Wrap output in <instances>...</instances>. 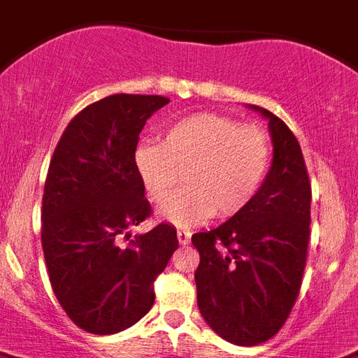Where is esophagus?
<instances>
[{"label":"esophagus","mask_w":358,"mask_h":358,"mask_svg":"<svg viewBox=\"0 0 358 358\" xmlns=\"http://www.w3.org/2000/svg\"><path fill=\"white\" fill-rule=\"evenodd\" d=\"M190 236H192L190 230H185V229L177 230V241H179L181 245L190 243Z\"/></svg>","instance_id":"34e87169"}]
</instances>
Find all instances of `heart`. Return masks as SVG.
<instances>
[{"mask_svg": "<svg viewBox=\"0 0 358 358\" xmlns=\"http://www.w3.org/2000/svg\"><path fill=\"white\" fill-rule=\"evenodd\" d=\"M273 161V143L264 128L241 126L217 113H196L168 124L161 144H138L135 170L146 196L164 205L181 182L179 194L162 208L164 220L190 227L212 215L234 217L254 201Z\"/></svg>", "mask_w": 358, "mask_h": 358, "instance_id": "b5f03b06", "label": "heart"}]
</instances>
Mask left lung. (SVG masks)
Returning a JSON list of instances; mask_svg holds the SVG:
<instances>
[{"label": "left lung", "mask_w": 358, "mask_h": 358, "mask_svg": "<svg viewBox=\"0 0 358 358\" xmlns=\"http://www.w3.org/2000/svg\"><path fill=\"white\" fill-rule=\"evenodd\" d=\"M273 135V166L254 201L217 229L197 232L201 317L221 338L256 345L282 329L302 287L311 182L294 133L258 106Z\"/></svg>", "instance_id": "1"}]
</instances>
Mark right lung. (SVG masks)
I'll return each mask as SVG.
<instances>
[{
    "label": "right lung",
    "mask_w": 358,
    "mask_h": 358,
    "mask_svg": "<svg viewBox=\"0 0 358 358\" xmlns=\"http://www.w3.org/2000/svg\"><path fill=\"white\" fill-rule=\"evenodd\" d=\"M170 100L111 94L67 124L52 153L41 199V247L56 300L80 329L113 335L152 309L153 282L179 247L152 215L133 155L146 120ZM128 241V244H124Z\"/></svg>",
    "instance_id": "add662e5"
}]
</instances>
